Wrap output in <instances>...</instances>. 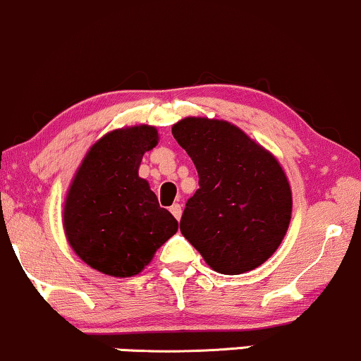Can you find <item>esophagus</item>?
<instances>
[{
	"label": "esophagus",
	"mask_w": 361,
	"mask_h": 361,
	"mask_svg": "<svg viewBox=\"0 0 361 361\" xmlns=\"http://www.w3.org/2000/svg\"><path fill=\"white\" fill-rule=\"evenodd\" d=\"M170 213H172L173 216L177 218V220H180V216H182V208H180L179 202H173V204L170 206Z\"/></svg>",
	"instance_id": "esophagus-1"
}]
</instances>
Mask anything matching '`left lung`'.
<instances>
[{"label":"left lung","mask_w":361,"mask_h":361,"mask_svg":"<svg viewBox=\"0 0 361 361\" xmlns=\"http://www.w3.org/2000/svg\"><path fill=\"white\" fill-rule=\"evenodd\" d=\"M172 135L200 176L182 213V235L216 273L264 264L285 238L293 204L276 157L224 119L184 117Z\"/></svg>","instance_id":"8db88e82"}]
</instances>
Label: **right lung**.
Returning a JSON list of instances; mask_svg holds the SVG:
<instances>
[{
  "label": "right lung",
  "instance_id": "1",
  "mask_svg": "<svg viewBox=\"0 0 361 361\" xmlns=\"http://www.w3.org/2000/svg\"><path fill=\"white\" fill-rule=\"evenodd\" d=\"M157 145L155 126L114 129L92 145L68 188V242L85 264L109 276L140 274L179 228L148 180L137 176L143 155Z\"/></svg>",
  "mask_w": 361,
  "mask_h": 361
}]
</instances>
